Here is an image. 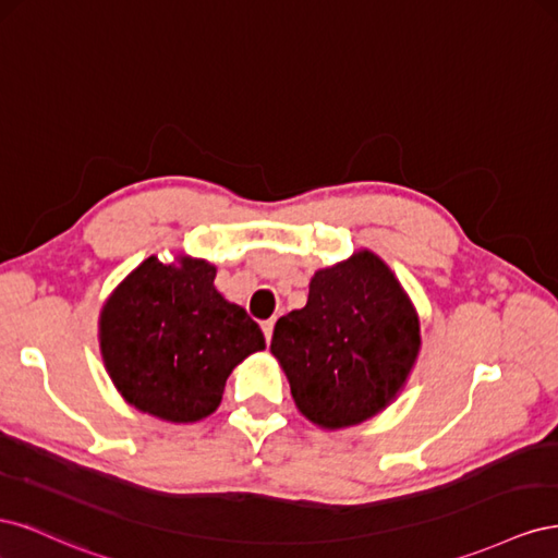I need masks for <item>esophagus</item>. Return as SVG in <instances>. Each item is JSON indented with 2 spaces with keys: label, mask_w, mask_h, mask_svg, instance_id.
I'll return each mask as SVG.
<instances>
[{
  "label": "esophagus",
  "mask_w": 558,
  "mask_h": 558,
  "mask_svg": "<svg viewBox=\"0 0 558 558\" xmlns=\"http://www.w3.org/2000/svg\"><path fill=\"white\" fill-rule=\"evenodd\" d=\"M263 332H265V340H267V344L272 342V332H275V318L263 320Z\"/></svg>",
  "instance_id": "34e87169"
}]
</instances>
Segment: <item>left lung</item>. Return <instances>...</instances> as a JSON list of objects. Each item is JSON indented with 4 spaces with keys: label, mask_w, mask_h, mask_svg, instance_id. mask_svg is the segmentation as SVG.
I'll list each match as a JSON object with an SVG mask.
<instances>
[{
    "label": "left lung",
    "mask_w": 558,
    "mask_h": 558,
    "mask_svg": "<svg viewBox=\"0 0 558 558\" xmlns=\"http://www.w3.org/2000/svg\"><path fill=\"white\" fill-rule=\"evenodd\" d=\"M418 349L410 295L367 248L318 269L307 305L277 320L269 344L298 410L330 430L363 424L391 404Z\"/></svg>",
    "instance_id": "obj_1"
}]
</instances>
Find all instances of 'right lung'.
<instances>
[{"instance_id":"obj_1","label":"right lung","mask_w":558,"mask_h":558,"mask_svg":"<svg viewBox=\"0 0 558 558\" xmlns=\"http://www.w3.org/2000/svg\"><path fill=\"white\" fill-rule=\"evenodd\" d=\"M202 258H146L118 283L99 314L107 373L132 408L172 424L216 412L226 379L265 337L244 307L214 286Z\"/></svg>"}]
</instances>
